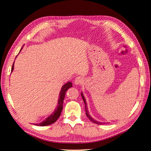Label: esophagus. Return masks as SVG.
I'll use <instances>...</instances> for the list:
<instances>
[{"instance_id":"34e87169","label":"esophagus","mask_w":151,"mask_h":151,"mask_svg":"<svg viewBox=\"0 0 151 151\" xmlns=\"http://www.w3.org/2000/svg\"><path fill=\"white\" fill-rule=\"evenodd\" d=\"M83 78L80 77V76H78V77H76L75 78V80H74V83H75L76 85H81V83H83Z\"/></svg>"}]
</instances>
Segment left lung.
<instances>
[{
    "mask_svg": "<svg viewBox=\"0 0 151 151\" xmlns=\"http://www.w3.org/2000/svg\"><path fill=\"white\" fill-rule=\"evenodd\" d=\"M81 97H82V99H83V102H84V104H85V109H86V115H87V117H88V119L89 120H90L91 121H92V122L93 123H96V124H98V125H101V124H104V123H100V122H97V121H96V120H94L93 118H92L91 116H90V115L89 114V112H88V107H87V104H86V99H85V97H84L83 96V93H81ZM105 124V123H104Z\"/></svg>",
    "mask_w": 151,
    "mask_h": 151,
    "instance_id": "8db88e82",
    "label": "left lung"
}]
</instances>
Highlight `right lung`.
Segmentation results:
<instances>
[{
  "mask_svg": "<svg viewBox=\"0 0 151 151\" xmlns=\"http://www.w3.org/2000/svg\"><path fill=\"white\" fill-rule=\"evenodd\" d=\"M14 69V63L12 64V67L11 69V71H13ZM72 87V83L70 81H69L68 83H65V85H63L62 88V89L60 92V98L58 99V104L56 109L54 111V112L52 114L49 116L46 119V120L42 121V123L39 124H36V125L38 126H47L49 125H51L52 123H54L55 121L58 120V119L60 117L62 113V111L63 109V100H64V97L65 96V92L67 91L69 88H70Z\"/></svg>",
  "mask_w": 151,
  "mask_h": 151,
  "instance_id": "obj_1",
  "label": "right lung"
}]
</instances>
